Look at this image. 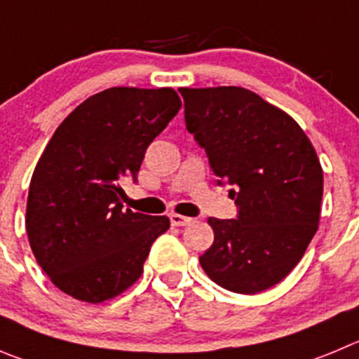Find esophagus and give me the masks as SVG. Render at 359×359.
Masks as SVG:
<instances>
[{
	"label": "esophagus",
	"mask_w": 359,
	"mask_h": 359,
	"mask_svg": "<svg viewBox=\"0 0 359 359\" xmlns=\"http://www.w3.org/2000/svg\"><path fill=\"white\" fill-rule=\"evenodd\" d=\"M191 217H187V216H182V214H170V223H172L173 226H186V225H189L191 223Z\"/></svg>",
	"instance_id": "34e87169"
}]
</instances>
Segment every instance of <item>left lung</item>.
<instances>
[{
	"label": "left lung",
	"mask_w": 359,
	"mask_h": 359,
	"mask_svg": "<svg viewBox=\"0 0 359 359\" xmlns=\"http://www.w3.org/2000/svg\"><path fill=\"white\" fill-rule=\"evenodd\" d=\"M186 127L205 149L217 184L229 182L236 219L209 217L214 243L200 257L226 290L257 294L304 255L320 217L319 157L296 120L239 86L179 88Z\"/></svg>",
	"instance_id": "1"
}]
</instances>
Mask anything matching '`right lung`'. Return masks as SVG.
<instances>
[{"label":"right lung","instance_id":"obj_1","mask_svg":"<svg viewBox=\"0 0 359 359\" xmlns=\"http://www.w3.org/2000/svg\"><path fill=\"white\" fill-rule=\"evenodd\" d=\"M172 88L113 86L79 104L36 163L26 205L29 246L62 292L102 303L143 273L166 216L123 209V177L140 172L147 149L179 113Z\"/></svg>","mask_w":359,"mask_h":359}]
</instances>
